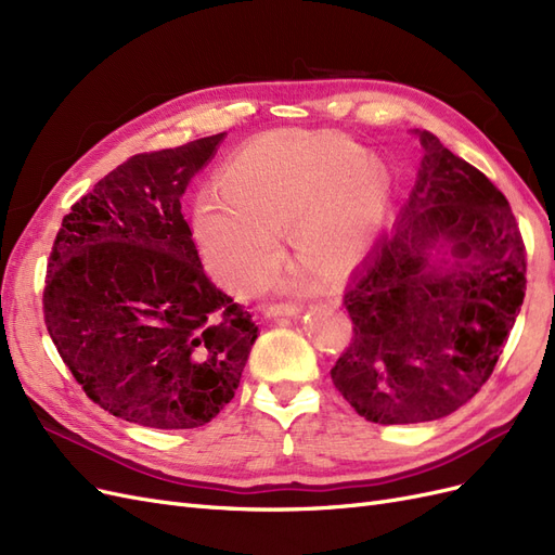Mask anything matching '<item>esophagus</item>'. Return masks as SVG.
I'll use <instances>...</instances> for the list:
<instances>
[{"label": "esophagus", "mask_w": 555, "mask_h": 555, "mask_svg": "<svg viewBox=\"0 0 555 555\" xmlns=\"http://www.w3.org/2000/svg\"><path fill=\"white\" fill-rule=\"evenodd\" d=\"M296 314H300V306H271V308H266V317H271V319H275V317H296Z\"/></svg>", "instance_id": "obj_1"}]
</instances>
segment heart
<instances>
[{"instance_id":"1","label":"heart","mask_w":555,"mask_h":555,"mask_svg":"<svg viewBox=\"0 0 555 555\" xmlns=\"http://www.w3.org/2000/svg\"><path fill=\"white\" fill-rule=\"evenodd\" d=\"M340 133L273 131L249 141L222 166L220 194L196 201L194 227L212 273L249 294L273 278L289 227L296 255L340 273L371 245L386 208V180ZM319 275L298 266L289 289Z\"/></svg>"}]
</instances>
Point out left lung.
Segmentation results:
<instances>
[{
  "label": "left lung",
  "mask_w": 555,
  "mask_h": 555,
  "mask_svg": "<svg viewBox=\"0 0 555 555\" xmlns=\"http://www.w3.org/2000/svg\"><path fill=\"white\" fill-rule=\"evenodd\" d=\"M391 236L345 292L354 338L331 379L367 422L456 412L491 377L526 296V245L495 184L430 131Z\"/></svg>",
  "instance_id": "obj_1"
}]
</instances>
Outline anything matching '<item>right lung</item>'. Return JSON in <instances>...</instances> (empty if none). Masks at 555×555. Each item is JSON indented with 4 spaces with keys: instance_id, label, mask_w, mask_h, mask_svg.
<instances>
[{
    "instance_id": "obj_1",
    "label": "right lung",
    "mask_w": 555,
    "mask_h": 555,
    "mask_svg": "<svg viewBox=\"0 0 555 555\" xmlns=\"http://www.w3.org/2000/svg\"><path fill=\"white\" fill-rule=\"evenodd\" d=\"M222 141L129 157L64 215L50 251V338L88 398L129 424H208L257 340L251 314L208 280L180 210Z\"/></svg>"
}]
</instances>
